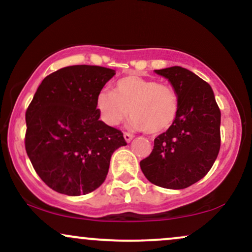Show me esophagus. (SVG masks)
<instances>
[{
	"label": "esophagus",
	"mask_w": 252,
	"mask_h": 252,
	"mask_svg": "<svg viewBox=\"0 0 252 252\" xmlns=\"http://www.w3.org/2000/svg\"><path fill=\"white\" fill-rule=\"evenodd\" d=\"M123 136H124V140H126V142H130V141L132 140V137H134V136H132L131 134H129V132H124Z\"/></svg>",
	"instance_id": "1"
}]
</instances>
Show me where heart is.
<instances>
[{
    "instance_id": "obj_1",
    "label": "heart",
    "mask_w": 252,
    "mask_h": 252,
    "mask_svg": "<svg viewBox=\"0 0 252 252\" xmlns=\"http://www.w3.org/2000/svg\"><path fill=\"white\" fill-rule=\"evenodd\" d=\"M96 106L106 126H116L130 115V128L158 135L174 124L180 102L172 85L140 76H126L116 83L114 92H98Z\"/></svg>"
}]
</instances>
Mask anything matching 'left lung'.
<instances>
[{"instance_id": "obj_1", "label": "left lung", "mask_w": 252, "mask_h": 252, "mask_svg": "<svg viewBox=\"0 0 252 252\" xmlns=\"http://www.w3.org/2000/svg\"><path fill=\"white\" fill-rule=\"evenodd\" d=\"M178 92L176 121L154 140V149L140 162L156 186L182 189L209 173L220 149V110L210 84L180 66L155 70Z\"/></svg>"}]
</instances>
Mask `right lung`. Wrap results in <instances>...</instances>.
<instances>
[{"mask_svg":"<svg viewBox=\"0 0 252 252\" xmlns=\"http://www.w3.org/2000/svg\"><path fill=\"white\" fill-rule=\"evenodd\" d=\"M115 76L74 65L42 80L26 111L25 147L36 174L58 193L82 195L105 180L112 153L126 146L121 130L99 121L96 97Z\"/></svg>","mask_w":252,"mask_h":252,"instance_id":"right-lung-1","label":"right lung"}]
</instances>
